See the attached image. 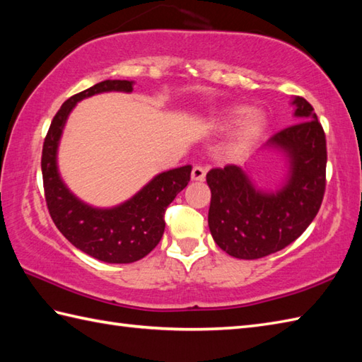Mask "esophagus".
Listing matches in <instances>:
<instances>
[{
    "mask_svg": "<svg viewBox=\"0 0 362 362\" xmlns=\"http://www.w3.org/2000/svg\"><path fill=\"white\" fill-rule=\"evenodd\" d=\"M205 174H206V168L197 165L193 168V171H191V179L196 182H202L205 179Z\"/></svg>",
    "mask_w": 362,
    "mask_h": 362,
    "instance_id": "1",
    "label": "esophagus"
}]
</instances>
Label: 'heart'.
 <instances>
[{
  "instance_id": "obj_1",
  "label": "heart",
  "mask_w": 362,
  "mask_h": 362,
  "mask_svg": "<svg viewBox=\"0 0 362 362\" xmlns=\"http://www.w3.org/2000/svg\"><path fill=\"white\" fill-rule=\"evenodd\" d=\"M236 122L238 124L235 127L232 138L228 141V152L235 157H240L247 152L253 143L258 140L259 134L264 129L266 117L261 110H250L245 105H238L222 113L216 126L221 130H226L235 124Z\"/></svg>"
}]
</instances>
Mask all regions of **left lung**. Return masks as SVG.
I'll use <instances>...</instances> for the list:
<instances>
[{
    "mask_svg": "<svg viewBox=\"0 0 362 362\" xmlns=\"http://www.w3.org/2000/svg\"><path fill=\"white\" fill-rule=\"evenodd\" d=\"M294 126L269 138L264 149L281 152L288 174L281 185L258 188L245 169L228 165L206 174L211 189L209 227L214 243L240 259H257L286 247L302 235L325 193L327 141L313 105L292 98Z\"/></svg>",
    "mask_w": 362,
    "mask_h": 362,
    "instance_id": "left-lung-1",
    "label": "left lung"
}]
</instances>
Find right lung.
<instances>
[{
  "instance_id": "right-lung-1",
  "label": "right lung",
  "mask_w": 362,
  "mask_h": 362,
  "mask_svg": "<svg viewBox=\"0 0 362 362\" xmlns=\"http://www.w3.org/2000/svg\"><path fill=\"white\" fill-rule=\"evenodd\" d=\"M134 81H104L71 96L54 117L42 152L46 205L54 224L74 247L110 264L144 258L165 232L166 206L188 185L191 165L160 173L126 202L99 209L71 193L59 173L57 151L66 119L79 101L99 93H130Z\"/></svg>"
}]
</instances>
